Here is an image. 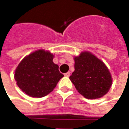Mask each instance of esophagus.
<instances>
[{"mask_svg": "<svg viewBox=\"0 0 129 129\" xmlns=\"http://www.w3.org/2000/svg\"><path fill=\"white\" fill-rule=\"evenodd\" d=\"M64 75L66 76V77H70V72H68V73H65Z\"/></svg>", "mask_w": 129, "mask_h": 129, "instance_id": "obj_1", "label": "esophagus"}]
</instances>
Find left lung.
Segmentation results:
<instances>
[{"instance_id": "8db88e82", "label": "left lung", "mask_w": 129, "mask_h": 129, "mask_svg": "<svg viewBox=\"0 0 129 129\" xmlns=\"http://www.w3.org/2000/svg\"><path fill=\"white\" fill-rule=\"evenodd\" d=\"M75 71L70 81L85 98L94 100L105 95L112 85L108 68L89 52H84L75 57Z\"/></svg>"}]
</instances>
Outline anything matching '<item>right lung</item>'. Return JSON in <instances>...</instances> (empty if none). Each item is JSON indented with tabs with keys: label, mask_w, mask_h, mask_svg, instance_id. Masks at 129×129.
Masks as SVG:
<instances>
[{
	"label": "right lung",
	"mask_w": 129,
	"mask_h": 129,
	"mask_svg": "<svg viewBox=\"0 0 129 129\" xmlns=\"http://www.w3.org/2000/svg\"><path fill=\"white\" fill-rule=\"evenodd\" d=\"M53 58L50 52L39 50L20 62L14 78L23 92L30 97H43L53 90L63 77L59 66L52 61Z\"/></svg>",
	"instance_id": "obj_1"
}]
</instances>
